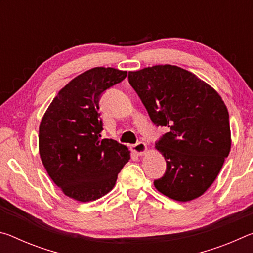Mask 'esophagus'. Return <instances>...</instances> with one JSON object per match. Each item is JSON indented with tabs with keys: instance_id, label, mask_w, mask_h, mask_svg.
Masks as SVG:
<instances>
[{
	"instance_id": "34e87169",
	"label": "esophagus",
	"mask_w": 253,
	"mask_h": 253,
	"mask_svg": "<svg viewBox=\"0 0 253 253\" xmlns=\"http://www.w3.org/2000/svg\"><path fill=\"white\" fill-rule=\"evenodd\" d=\"M131 151L134 152L135 154H137V155L140 156V155H144V154L147 152V146H146V144H145V143L139 142V143H137L135 145H132Z\"/></svg>"
}]
</instances>
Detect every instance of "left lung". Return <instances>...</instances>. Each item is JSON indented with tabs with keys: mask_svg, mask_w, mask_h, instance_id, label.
Returning <instances> with one entry per match:
<instances>
[{
	"mask_svg": "<svg viewBox=\"0 0 253 253\" xmlns=\"http://www.w3.org/2000/svg\"><path fill=\"white\" fill-rule=\"evenodd\" d=\"M128 81L152 122L169 129L155 146L165 158L166 172L154 185L178 202L199 198L215 181L231 149L229 113L221 96L172 65L129 71Z\"/></svg>",
	"mask_w": 253,
	"mask_h": 253,
	"instance_id": "obj_1",
	"label": "left lung"
}]
</instances>
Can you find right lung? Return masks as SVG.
Wrapping results in <instances>:
<instances>
[{"mask_svg":"<svg viewBox=\"0 0 253 253\" xmlns=\"http://www.w3.org/2000/svg\"><path fill=\"white\" fill-rule=\"evenodd\" d=\"M127 71L96 67L77 76L53 98L39 127V153L49 176L67 196L90 202L113 190L130 160L125 145L101 139L99 99Z\"/></svg>","mask_w":253,"mask_h":253,"instance_id":"1","label":"right lung"}]
</instances>
